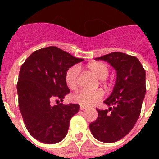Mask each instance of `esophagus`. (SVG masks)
I'll use <instances>...</instances> for the list:
<instances>
[{
	"label": "esophagus",
	"instance_id": "34e87169",
	"mask_svg": "<svg viewBox=\"0 0 159 159\" xmlns=\"http://www.w3.org/2000/svg\"><path fill=\"white\" fill-rule=\"evenodd\" d=\"M80 110H84V109H86L87 107L86 106H83V105H80Z\"/></svg>",
	"mask_w": 159,
	"mask_h": 159
}]
</instances>
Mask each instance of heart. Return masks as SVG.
<instances>
[{"label":"heart","instance_id":"b5f03b06","mask_svg":"<svg viewBox=\"0 0 159 159\" xmlns=\"http://www.w3.org/2000/svg\"><path fill=\"white\" fill-rule=\"evenodd\" d=\"M87 68L99 79H105L109 73V67L104 62L92 61L87 64ZM79 67L72 66L67 70L65 74V82L67 86L71 90H75L78 85ZM104 92L102 89L81 90L73 95L71 99L83 106H93L102 100Z\"/></svg>","mask_w":159,"mask_h":159}]
</instances>
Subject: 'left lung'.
Instances as JSON below:
<instances>
[{
    "instance_id": "1",
    "label": "left lung",
    "mask_w": 159,
    "mask_h": 159,
    "mask_svg": "<svg viewBox=\"0 0 159 159\" xmlns=\"http://www.w3.org/2000/svg\"><path fill=\"white\" fill-rule=\"evenodd\" d=\"M95 59L109 63L116 71V80L112 92L103 101L109 108L97 109L98 118L89 127L99 141L115 143L128 134L139 117L146 95V71L135 57L123 52Z\"/></svg>"
}]
</instances>
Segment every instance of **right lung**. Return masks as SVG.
<instances>
[{
    "mask_svg": "<svg viewBox=\"0 0 159 159\" xmlns=\"http://www.w3.org/2000/svg\"><path fill=\"white\" fill-rule=\"evenodd\" d=\"M84 59L75 58L55 46L39 49L22 64L17 83L19 108L26 128L38 141L54 144L67 134L71 117L80 105H52L70 92L65 74Z\"/></svg>",
    "mask_w": 159,
    "mask_h": 159,
    "instance_id": "right-lung-1",
    "label": "right lung"
}]
</instances>
